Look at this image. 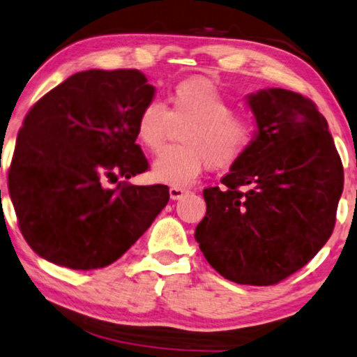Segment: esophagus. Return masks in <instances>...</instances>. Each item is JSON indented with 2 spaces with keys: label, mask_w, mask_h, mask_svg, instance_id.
<instances>
[{
  "label": "esophagus",
  "mask_w": 357,
  "mask_h": 357,
  "mask_svg": "<svg viewBox=\"0 0 357 357\" xmlns=\"http://www.w3.org/2000/svg\"><path fill=\"white\" fill-rule=\"evenodd\" d=\"M186 193H188V190L186 188H180V186H172L171 190H169V195H171V199H180V197H183Z\"/></svg>",
  "instance_id": "obj_1"
}]
</instances>
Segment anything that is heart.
<instances>
[{
	"instance_id": "b5f03b06",
	"label": "heart",
	"mask_w": 357,
	"mask_h": 357,
	"mask_svg": "<svg viewBox=\"0 0 357 357\" xmlns=\"http://www.w3.org/2000/svg\"><path fill=\"white\" fill-rule=\"evenodd\" d=\"M172 126H185L180 142L153 162L156 180L174 186L195 182L204 169L227 171L248 155L255 140V123L233 113L231 103L204 78L185 79L174 87L167 107L150 102L137 118V137L151 153H160Z\"/></svg>"
}]
</instances>
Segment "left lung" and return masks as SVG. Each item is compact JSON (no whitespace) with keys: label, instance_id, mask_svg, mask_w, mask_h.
<instances>
[{"label":"left lung","instance_id":"left-lung-1","mask_svg":"<svg viewBox=\"0 0 357 357\" xmlns=\"http://www.w3.org/2000/svg\"><path fill=\"white\" fill-rule=\"evenodd\" d=\"M248 102L259 132L222 178L223 188L202 191L207 211L195 238L223 278L273 286L303 268L331 238L343 164L326 118L308 97L271 87Z\"/></svg>","mask_w":357,"mask_h":357}]
</instances>
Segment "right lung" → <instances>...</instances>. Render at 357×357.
I'll use <instances>...</instances> for the list:
<instances>
[{
  "label": "right lung",
  "instance_id": "right-lung-1",
  "mask_svg": "<svg viewBox=\"0 0 357 357\" xmlns=\"http://www.w3.org/2000/svg\"><path fill=\"white\" fill-rule=\"evenodd\" d=\"M153 96L139 70H87L26 113L8 186L20 231L43 259L71 270L108 266L166 207V185L128 182L148 171L137 118Z\"/></svg>",
  "mask_w": 357,
  "mask_h": 357
}]
</instances>
